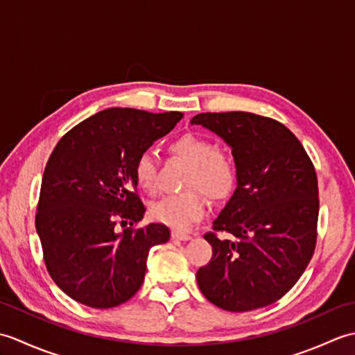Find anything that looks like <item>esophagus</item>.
I'll return each mask as SVG.
<instances>
[{
    "mask_svg": "<svg viewBox=\"0 0 355 355\" xmlns=\"http://www.w3.org/2000/svg\"><path fill=\"white\" fill-rule=\"evenodd\" d=\"M172 238L178 239V241H189L192 236L189 235V233L182 232V230H172Z\"/></svg>",
    "mask_w": 355,
    "mask_h": 355,
    "instance_id": "obj_1",
    "label": "esophagus"
}]
</instances>
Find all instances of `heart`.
I'll return each mask as SVG.
<instances>
[{"label":"heart","instance_id":"heart-1","mask_svg":"<svg viewBox=\"0 0 355 355\" xmlns=\"http://www.w3.org/2000/svg\"><path fill=\"white\" fill-rule=\"evenodd\" d=\"M169 153L186 163V192L168 195L150 206L155 221L173 229H186L202 216L206 209L205 192L210 200L229 198L238 184V166L233 157L198 134H183L171 141ZM134 177L141 189L153 192L157 186V162L150 153H141L134 162Z\"/></svg>","mask_w":355,"mask_h":355}]
</instances>
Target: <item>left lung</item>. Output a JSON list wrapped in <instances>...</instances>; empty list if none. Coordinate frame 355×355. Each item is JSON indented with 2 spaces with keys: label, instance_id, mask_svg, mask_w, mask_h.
<instances>
[{
  "label": "left lung",
  "instance_id": "1",
  "mask_svg": "<svg viewBox=\"0 0 355 355\" xmlns=\"http://www.w3.org/2000/svg\"><path fill=\"white\" fill-rule=\"evenodd\" d=\"M227 143L238 186L205 239L212 259L197 271L209 302L225 311L275 304L302 276L318 238V175L302 143L277 120L253 112H201L192 117Z\"/></svg>",
  "mask_w": 355,
  "mask_h": 355
}]
</instances>
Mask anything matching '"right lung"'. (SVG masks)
Returning a JSON list of instances; mask_svg holds the SVG:
<instances>
[{
	"label": "right lung",
	"instance_id": "right-lung-1",
	"mask_svg": "<svg viewBox=\"0 0 355 355\" xmlns=\"http://www.w3.org/2000/svg\"><path fill=\"white\" fill-rule=\"evenodd\" d=\"M182 117L178 111L103 110L53 149L35 224L51 279L76 302L112 308L130 300L145 281L150 247L169 241L164 224L114 227L116 216L139 223L145 215L134 162Z\"/></svg>",
	"mask_w": 355,
	"mask_h": 355
}]
</instances>
